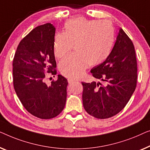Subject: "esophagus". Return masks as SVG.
Returning a JSON list of instances; mask_svg holds the SVG:
<instances>
[{
  "mask_svg": "<svg viewBox=\"0 0 150 150\" xmlns=\"http://www.w3.org/2000/svg\"><path fill=\"white\" fill-rule=\"evenodd\" d=\"M76 81H76V80H75V79H68V82H69V83H70V84L73 83H75V82H76Z\"/></svg>",
  "mask_w": 150,
  "mask_h": 150,
  "instance_id": "1",
  "label": "esophagus"
}]
</instances>
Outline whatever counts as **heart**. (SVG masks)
<instances>
[{"label": "heart", "instance_id": "1", "mask_svg": "<svg viewBox=\"0 0 150 150\" xmlns=\"http://www.w3.org/2000/svg\"><path fill=\"white\" fill-rule=\"evenodd\" d=\"M114 40V29L107 21L88 20L82 17L67 21L63 32L55 36L54 53L57 58H62L73 45L76 53L61 61L60 73L72 79L80 77L89 64L98 65L109 56Z\"/></svg>", "mask_w": 150, "mask_h": 150}]
</instances>
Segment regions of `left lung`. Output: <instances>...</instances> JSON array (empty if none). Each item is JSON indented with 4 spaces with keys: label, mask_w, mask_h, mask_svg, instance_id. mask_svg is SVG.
Instances as JSON below:
<instances>
[{
    "label": "left lung",
    "mask_w": 150,
    "mask_h": 150,
    "mask_svg": "<svg viewBox=\"0 0 150 150\" xmlns=\"http://www.w3.org/2000/svg\"><path fill=\"white\" fill-rule=\"evenodd\" d=\"M96 79L105 81L82 82V100L88 113L98 119L116 115L124 108L134 92L137 80V63L133 43L122 28L110 54L91 69Z\"/></svg>",
    "instance_id": "1"
}]
</instances>
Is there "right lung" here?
Returning a JSON list of instances; mask_svg holds the SVG:
<instances>
[{
	"label": "right lung",
	"mask_w": 150,
	"mask_h": 150,
	"mask_svg": "<svg viewBox=\"0 0 150 150\" xmlns=\"http://www.w3.org/2000/svg\"><path fill=\"white\" fill-rule=\"evenodd\" d=\"M55 32L56 28L50 23L36 27L19 43L13 61L17 96L29 113L41 119H51L60 114L67 100L66 78L58 75L51 85L45 83L47 75L57 72Z\"/></svg>",
	"instance_id": "right-lung-1"
}]
</instances>
